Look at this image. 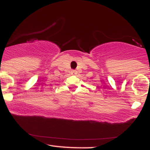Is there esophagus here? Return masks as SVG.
<instances>
[{
  "label": "esophagus",
  "instance_id": "obj_1",
  "mask_svg": "<svg viewBox=\"0 0 150 150\" xmlns=\"http://www.w3.org/2000/svg\"><path fill=\"white\" fill-rule=\"evenodd\" d=\"M72 73H73V74L75 73V70H73V71H72Z\"/></svg>",
  "mask_w": 150,
  "mask_h": 150
}]
</instances>
